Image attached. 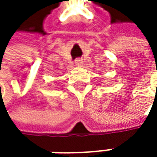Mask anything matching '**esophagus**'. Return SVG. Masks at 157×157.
I'll return each instance as SVG.
<instances>
[{"mask_svg":"<svg viewBox=\"0 0 157 157\" xmlns=\"http://www.w3.org/2000/svg\"><path fill=\"white\" fill-rule=\"evenodd\" d=\"M75 64H76V65H82V61L80 60V59L75 60Z\"/></svg>","mask_w":157,"mask_h":157,"instance_id":"34e87169","label":"esophagus"}]
</instances>
